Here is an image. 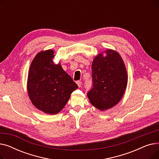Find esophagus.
Segmentation results:
<instances>
[{"label":"esophagus","mask_w":159,"mask_h":159,"mask_svg":"<svg viewBox=\"0 0 159 159\" xmlns=\"http://www.w3.org/2000/svg\"><path fill=\"white\" fill-rule=\"evenodd\" d=\"M77 84L78 86L80 88V87H81V85H82V82L81 81H77Z\"/></svg>","instance_id":"34e87169"}]
</instances>
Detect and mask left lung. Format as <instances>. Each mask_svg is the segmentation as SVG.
I'll list each match as a JSON object with an SVG mask.
<instances>
[{
	"label": "left lung",
	"mask_w": 159,
	"mask_h": 159,
	"mask_svg": "<svg viewBox=\"0 0 159 159\" xmlns=\"http://www.w3.org/2000/svg\"><path fill=\"white\" fill-rule=\"evenodd\" d=\"M101 53L93 59L91 66L92 88L87 93L91 104L101 111L117 104L128 84V75L121 56L113 49Z\"/></svg>",
	"instance_id": "8db88e82"
}]
</instances>
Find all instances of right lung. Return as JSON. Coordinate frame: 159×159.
<instances>
[{"label": "right lung", "instance_id": "add662e5", "mask_svg": "<svg viewBox=\"0 0 159 159\" xmlns=\"http://www.w3.org/2000/svg\"><path fill=\"white\" fill-rule=\"evenodd\" d=\"M52 49L40 52L31 62L28 73L27 89L32 104L47 114L61 111L71 93L78 88L60 63L53 61Z\"/></svg>", "mask_w": 159, "mask_h": 159}]
</instances>
